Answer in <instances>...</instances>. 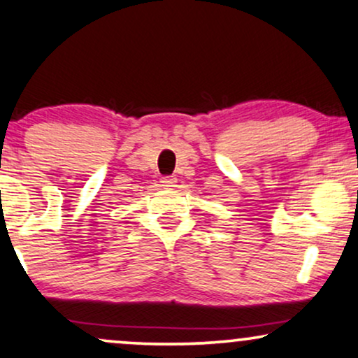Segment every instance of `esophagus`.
Returning a JSON list of instances; mask_svg holds the SVG:
<instances>
[{"label":"esophagus","mask_w":358,"mask_h":358,"mask_svg":"<svg viewBox=\"0 0 358 358\" xmlns=\"http://www.w3.org/2000/svg\"><path fill=\"white\" fill-rule=\"evenodd\" d=\"M161 182L166 189H172V187H176V182H178V180H176V178H172V176H164V178L161 179Z\"/></svg>","instance_id":"esophagus-1"}]
</instances>
